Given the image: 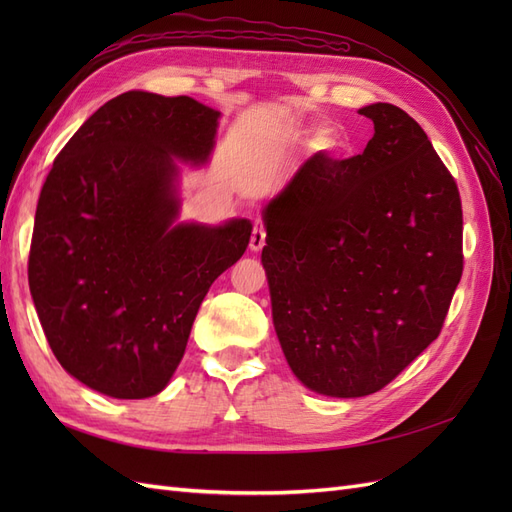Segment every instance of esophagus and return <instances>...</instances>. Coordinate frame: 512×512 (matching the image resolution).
<instances>
[{"mask_svg": "<svg viewBox=\"0 0 512 512\" xmlns=\"http://www.w3.org/2000/svg\"><path fill=\"white\" fill-rule=\"evenodd\" d=\"M267 241V232H265V224L260 220L254 222V230H252V237H250V250L252 252H260L262 247H265Z\"/></svg>", "mask_w": 512, "mask_h": 512, "instance_id": "obj_1", "label": "esophagus"}]
</instances>
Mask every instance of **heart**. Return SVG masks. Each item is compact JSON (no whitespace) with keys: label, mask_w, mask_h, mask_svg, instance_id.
Instances as JSON below:
<instances>
[{"label":"heart","mask_w":512,"mask_h":512,"mask_svg":"<svg viewBox=\"0 0 512 512\" xmlns=\"http://www.w3.org/2000/svg\"><path fill=\"white\" fill-rule=\"evenodd\" d=\"M314 141H318L316 143V149L318 151H333V147H335V143L331 141V138L324 134V132H318L316 136H314Z\"/></svg>","instance_id":"heart-1"}]
</instances>
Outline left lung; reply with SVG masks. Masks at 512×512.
<instances>
[{"mask_svg": "<svg viewBox=\"0 0 512 512\" xmlns=\"http://www.w3.org/2000/svg\"><path fill=\"white\" fill-rule=\"evenodd\" d=\"M361 156L307 158L262 207L273 327L309 391H380L440 335L461 280V200L423 128L399 106Z\"/></svg>", "mask_w": 512, "mask_h": 512, "instance_id": "8db88e82", "label": "left lung"}]
</instances>
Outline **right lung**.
I'll list each match as a JSON object with an SVG mask.
<instances>
[{
  "label": "right lung",
  "mask_w": 512,
  "mask_h": 512,
  "mask_svg": "<svg viewBox=\"0 0 512 512\" xmlns=\"http://www.w3.org/2000/svg\"><path fill=\"white\" fill-rule=\"evenodd\" d=\"M222 113L126 91L91 115L46 177L29 252L42 331L72 378L145 399L177 371L198 307L252 222H179L181 166H207Z\"/></svg>",
  "instance_id": "add662e5"
}]
</instances>
